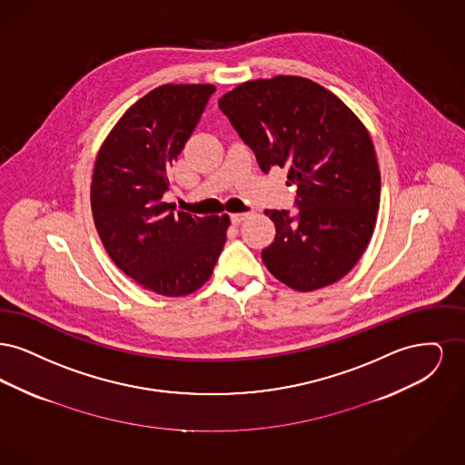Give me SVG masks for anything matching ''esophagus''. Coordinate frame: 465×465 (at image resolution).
Wrapping results in <instances>:
<instances>
[{"instance_id":"esophagus-1","label":"esophagus","mask_w":465,"mask_h":465,"mask_svg":"<svg viewBox=\"0 0 465 465\" xmlns=\"http://www.w3.org/2000/svg\"><path fill=\"white\" fill-rule=\"evenodd\" d=\"M247 218V214L245 213H233V214H230V220L233 224H241Z\"/></svg>"}]
</instances>
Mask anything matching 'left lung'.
<instances>
[{
	"label": "left lung",
	"instance_id": "8db88e82",
	"mask_svg": "<svg viewBox=\"0 0 465 465\" xmlns=\"http://www.w3.org/2000/svg\"><path fill=\"white\" fill-rule=\"evenodd\" d=\"M220 108L263 173L288 167L298 214L265 211L275 239L262 252L268 272L294 291L345 277L366 251L380 207V169L364 124L340 97L303 76L251 80Z\"/></svg>",
	"mask_w": 465,
	"mask_h": 465
}]
</instances>
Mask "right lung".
<instances>
[{"label":"right lung","mask_w":465,"mask_h":465,"mask_svg":"<svg viewBox=\"0 0 465 465\" xmlns=\"http://www.w3.org/2000/svg\"><path fill=\"white\" fill-rule=\"evenodd\" d=\"M216 87L167 84L148 92L101 144L90 184L94 224L111 260L143 289L186 296L213 275L228 214L192 216L163 202L167 171Z\"/></svg>","instance_id":"add662e5"}]
</instances>
